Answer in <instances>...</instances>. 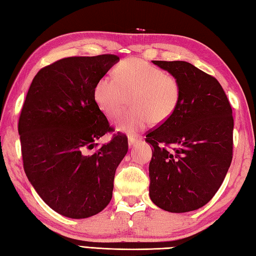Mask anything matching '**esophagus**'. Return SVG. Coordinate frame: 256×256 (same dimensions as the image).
<instances>
[{"label": "esophagus", "instance_id": "1", "mask_svg": "<svg viewBox=\"0 0 256 256\" xmlns=\"http://www.w3.org/2000/svg\"><path fill=\"white\" fill-rule=\"evenodd\" d=\"M137 142H138V138L137 137H134V136H129V137H128L129 147H132V146L136 144Z\"/></svg>", "mask_w": 256, "mask_h": 256}]
</instances>
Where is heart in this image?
<instances>
[{
	"label": "heart",
	"instance_id": "heart-1",
	"mask_svg": "<svg viewBox=\"0 0 256 256\" xmlns=\"http://www.w3.org/2000/svg\"><path fill=\"white\" fill-rule=\"evenodd\" d=\"M114 76H102L94 88V99L102 112L116 119L130 102L132 109L119 119L117 129L127 134L142 132L150 120L161 124L174 114L181 98L174 76L140 58L122 60Z\"/></svg>",
	"mask_w": 256,
	"mask_h": 256
}]
</instances>
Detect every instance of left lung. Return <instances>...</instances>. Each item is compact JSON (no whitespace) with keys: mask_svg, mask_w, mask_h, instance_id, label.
<instances>
[{"mask_svg":"<svg viewBox=\"0 0 256 256\" xmlns=\"http://www.w3.org/2000/svg\"><path fill=\"white\" fill-rule=\"evenodd\" d=\"M152 62L179 80L181 98L168 120L146 136L152 146L149 196L164 211H194L212 199L230 168L232 108L220 82L190 62Z\"/></svg>","mask_w":256,"mask_h":256,"instance_id":"8db88e82","label":"left lung"}]
</instances>
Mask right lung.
<instances>
[{
	"label": "right lung",
	"mask_w": 256,
	"mask_h": 256,
	"mask_svg": "<svg viewBox=\"0 0 256 256\" xmlns=\"http://www.w3.org/2000/svg\"><path fill=\"white\" fill-rule=\"evenodd\" d=\"M119 60L116 55L75 56L57 60L35 75L18 120L24 171L50 208L70 218L97 214L110 202L117 166L128 140L110 132L94 99L97 82Z\"/></svg>",
	"instance_id": "add662e5"
}]
</instances>
